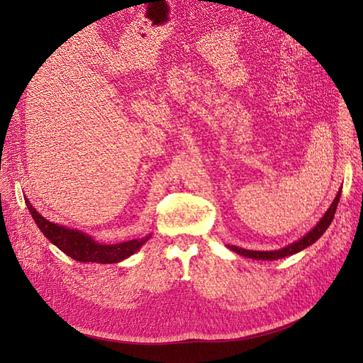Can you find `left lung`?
I'll use <instances>...</instances> for the list:
<instances>
[{
  "mask_svg": "<svg viewBox=\"0 0 363 363\" xmlns=\"http://www.w3.org/2000/svg\"><path fill=\"white\" fill-rule=\"evenodd\" d=\"M340 196H341V188L338 194L335 196L333 204L330 206V208L327 211V213L323 215V218L316 223V226L313 228V230L304 235L301 240L284 247V249L281 250H274V252H253V250H245V249H240V247H235V245H228L230 249L241 256H245V257H252V259H257V260H275V259H281V257H285V256H291V255H296L298 252H301L303 249H306V247L312 245L316 240H319V237L327 231V228L331 225L333 219H334V215H335V211H337V206H338V201H340Z\"/></svg>",
  "mask_w": 363,
  "mask_h": 363,
  "instance_id": "left-lung-1",
  "label": "left lung"
}]
</instances>
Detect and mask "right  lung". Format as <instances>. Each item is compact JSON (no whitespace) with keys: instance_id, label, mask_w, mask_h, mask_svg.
<instances>
[{"instance_id":"add662e5","label":"right lung","mask_w":363,"mask_h":363,"mask_svg":"<svg viewBox=\"0 0 363 363\" xmlns=\"http://www.w3.org/2000/svg\"><path fill=\"white\" fill-rule=\"evenodd\" d=\"M26 204L29 212L36 222L38 228L43 231V234L59 249L70 256L72 259L78 262H97V263H118L129 256H132L140 247L147 242V240L151 235H147L144 238L130 240L121 244H100L94 241L89 235L78 231L70 230V228L60 226L57 223H52L47 220L44 216H41L35 211V207L28 201Z\"/></svg>"}]
</instances>
